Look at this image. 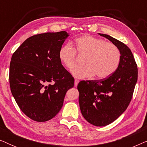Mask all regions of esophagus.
<instances>
[{"mask_svg": "<svg viewBox=\"0 0 147 147\" xmlns=\"http://www.w3.org/2000/svg\"><path fill=\"white\" fill-rule=\"evenodd\" d=\"M78 83H79V80H75V83H74V86H75V87H77Z\"/></svg>", "mask_w": 147, "mask_h": 147, "instance_id": "34e87169", "label": "esophagus"}]
</instances>
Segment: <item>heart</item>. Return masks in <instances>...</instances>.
<instances>
[{
	"instance_id": "obj_1",
	"label": "heart",
	"mask_w": 147,
	"mask_h": 147,
	"mask_svg": "<svg viewBox=\"0 0 147 147\" xmlns=\"http://www.w3.org/2000/svg\"><path fill=\"white\" fill-rule=\"evenodd\" d=\"M77 51L80 54L87 55L85 65L76 67L72 74L77 78H90L95 76L103 79L112 75L119 65L121 54L113 43L90 35L82 36L76 39ZM59 59L68 69L77 63V53L71 43H67L59 49Z\"/></svg>"
}]
</instances>
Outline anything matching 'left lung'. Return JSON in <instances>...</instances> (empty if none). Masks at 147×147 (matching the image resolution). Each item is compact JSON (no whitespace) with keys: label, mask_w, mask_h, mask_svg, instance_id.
<instances>
[{"label":"left lung","mask_w":147,"mask_h":147,"mask_svg":"<svg viewBox=\"0 0 147 147\" xmlns=\"http://www.w3.org/2000/svg\"><path fill=\"white\" fill-rule=\"evenodd\" d=\"M120 50L121 59L116 71L101 80L82 81L78 85L79 104L84 118L96 126L116 120L126 110L137 82L138 69L131 51L122 42L106 34Z\"/></svg>","instance_id":"left-lung-1"}]
</instances>
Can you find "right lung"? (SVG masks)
<instances>
[{
    "label": "right lung",
    "instance_id": "1",
    "mask_svg": "<svg viewBox=\"0 0 147 147\" xmlns=\"http://www.w3.org/2000/svg\"><path fill=\"white\" fill-rule=\"evenodd\" d=\"M66 31L45 33L26 39L10 63L9 82L20 109L31 119L45 122L61 109L74 79L62 65L59 49L69 37Z\"/></svg>",
    "mask_w": 147,
    "mask_h": 147
}]
</instances>
